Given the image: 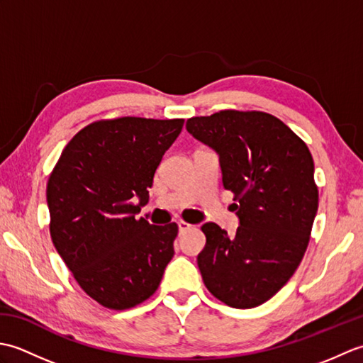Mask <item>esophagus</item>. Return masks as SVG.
Returning a JSON list of instances; mask_svg holds the SVG:
<instances>
[{"label":"esophagus","instance_id":"34e87169","mask_svg":"<svg viewBox=\"0 0 363 363\" xmlns=\"http://www.w3.org/2000/svg\"><path fill=\"white\" fill-rule=\"evenodd\" d=\"M177 228H179V233H186V230H190L194 226L181 220V221H177Z\"/></svg>","mask_w":363,"mask_h":363}]
</instances>
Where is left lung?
Wrapping results in <instances>:
<instances>
[{
  "label": "left lung",
  "mask_w": 363,
  "mask_h": 363,
  "mask_svg": "<svg viewBox=\"0 0 363 363\" xmlns=\"http://www.w3.org/2000/svg\"><path fill=\"white\" fill-rule=\"evenodd\" d=\"M189 134L218 154L223 187L234 194L240 225L229 237L203 225L198 268L215 298L235 309L264 304L303 260L318 211L307 145L265 112L221 111L187 120Z\"/></svg>",
  "instance_id": "obj_1"
}]
</instances>
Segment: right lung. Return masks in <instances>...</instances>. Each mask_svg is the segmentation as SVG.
<instances>
[{"label":"right lung","mask_w":363,"mask_h":363,"mask_svg":"<svg viewBox=\"0 0 363 363\" xmlns=\"http://www.w3.org/2000/svg\"><path fill=\"white\" fill-rule=\"evenodd\" d=\"M182 126L179 118L95 121L68 142L48 179L52 243L81 289L109 309L148 299L174 254L176 223L152 226L135 215Z\"/></svg>","instance_id":"obj_1"}]
</instances>
